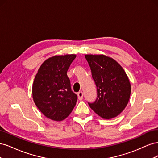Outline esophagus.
<instances>
[{
	"label": "esophagus",
	"mask_w": 158,
	"mask_h": 158,
	"mask_svg": "<svg viewBox=\"0 0 158 158\" xmlns=\"http://www.w3.org/2000/svg\"><path fill=\"white\" fill-rule=\"evenodd\" d=\"M83 92H79L78 93V98L79 100H82L83 99Z\"/></svg>",
	"instance_id": "obj_1"
}]
</instances>
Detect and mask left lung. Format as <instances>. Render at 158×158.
<instances>
[{"instance_id":"obj_1","label":"left lung","mask_w":158,"mask_h":158,"mask_svg":"<svg viewBox=\"0 0 158 158\" xmlns=\"http://www.w3.org/2000/svg\"><path fill=\"white\" fill-rule=\"evenodd\" d=\"M85 58L97 88L96 99L88 105L103 118L117 117L130 98L131 86L127 74L120 64L108 56L86 55Z\"/></svg>"}]
</instances>
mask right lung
I'll use <instances>...</instances> for the list:
<instances>
[{
  "mask_svg": "<svg viewBox=\"0 0 158 158\" xmlns=\"http://www.w3.org/2000/svg\"><path fill=\"white\" fill-rule=\"evenodd\" d=\"M75 55L55 56L41 64L32 87L33 101L47 118L63 121L73 111L77 95L71 89L67 71Z\"/></svg>",
  "mask_w": 158,
  "mask_h": 158,
  "instance_id": "add662e5",
  "label": "right lung"
}]
</instances>
